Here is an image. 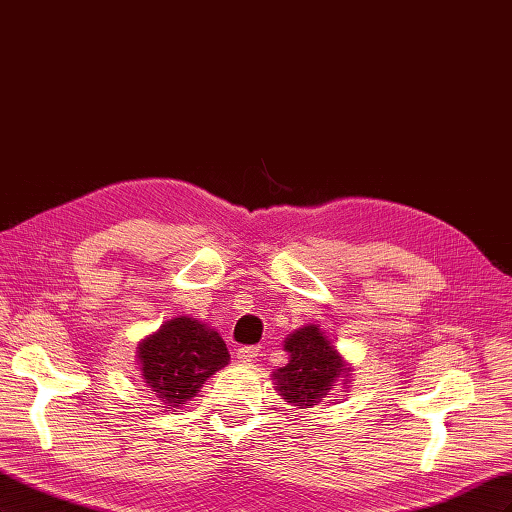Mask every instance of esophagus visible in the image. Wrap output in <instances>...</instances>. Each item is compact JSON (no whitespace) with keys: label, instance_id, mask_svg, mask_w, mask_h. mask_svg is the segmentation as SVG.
<instances>
[{"label":"esophagus","instance_id":"1","mask_svg":"<svg viewBox=\"0 0 512 512\" xmlns=\"http://www.w3.org/2000/svg\"><path fill=\"white\" fill-rule=\"evenodd\" d=\"M235 356L239 363H252L258 356V348L256 346H241V348H237Z\"/></svg>","mask_w":512,"mask_h":512}]
</instances>
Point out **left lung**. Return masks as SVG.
Returning a JSON list of instances; mask_svg holds the SVG:
<instances>
[{
	"instance_id": "8db88e82",
	"label": "left lung",
	"mask_w": 512,
	"mask_h": 512,
	"mask_svg": "<svg viewBox=\"0 0 512 512\" xmlns=\"http://www.w3.org/2000/svg\"><path fill=\"white\" fill-rule=\"evenodd\" d=\"M290 361L273 371L275 391L290 406L314 408L329 404L339 382L348 386V371L352 367L342 359V354L322 333L318 324H307L290 333L284 342Z\"/></svg>"
}]
</instances>
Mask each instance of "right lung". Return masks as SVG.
<instances>
[{
  "mask_svg": "<svg viewBox=\"0 0 512 512\" xmlns=\"http://www.w3.org/2000/svg\"><path fill=\"white\" fill-rule=\"evenodd\" d=\"M147 389L160 408L175 410L190 401L230 354L220 333L190 316H179L145 337L136 350Z\"/></svg>",
  "mask_w": 512,
  "mask_h": 512,
  "instance_id": "1",
  "label": "right lung"
}]
</instances>
